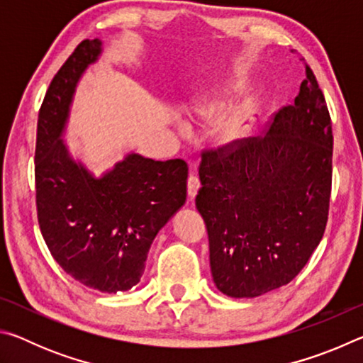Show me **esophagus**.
<instances>
[{
  "label": "esophagus",
  "mask_w": 363,
  "mask_h": 363,
  "mask_svg": "<svg viewBox=\"0 0 363 363\" xmlns=\"http://www.w3.org/2000/svg\"><path fill=\"white\" fill-rule=\"evenodd\" d=\"M199 189H200V181L199 177L190 174L189 179H187V194H189V199L192 200L196 196V194H199Z\"/></svg>",
  "instance_id": "obj_1"
}]
</instances>
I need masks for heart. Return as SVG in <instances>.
<instances>
[{"instance_id": "1", "label": "heart", "mask_w": 363, "mask_h": 363, "mask_svg": "<svg viewBox=\"0 0 363 363\" xmlns=\"http://www.w3.org/2000/svg\"><path fill=\"white\" fill-rule=\"evenodd\" d=\"M220 94L214 93L208 97H203L196 106L192 108V113L195 115H201V113H208L211 112L214 106L219 102ZM256 110L255 104H250V106L243 110V112L233 118L230 123H227L224 126V130L220 131V143L225 145H237L240 144L242 140L247 138V134L250 133V121L251 116H253Z\"/></svg>"}]
</instances>
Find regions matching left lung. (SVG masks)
I'll return each instance as SVG.
<instances>
[{"instance_id":"1","label":"left lung","mask_w":363,"mask_h":363,"mask_svg":"<svg viewBox=\"0 0 363 363\" xmlns=\"http://www.w3.org/2000/svg\"><path fill=\"white\" fill-rule=\"evenodd\" d=\"M333 134L315 75L264 138L201 153L195 199L218 290L256 298L296 277L328 220Z\"/></svg>"}]
</instances>
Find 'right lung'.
Returning <instances> with one entry per match:
<instances>
[{"mask_svg":"<svg viewBox=\"0 0 363 363\" xmlns=\"http://www.w3.org/2000/svg\"><path fill=\"white\" fill-rule=\"evenodd\" d=\"M102 52L83 40L52 78L38 113L35 150L36 211L43 238L67 274L94 290L139 284L158 230L186 203L184 160L128 155L94 177L62 140L79 78Z\"/></svg>","mask_w":363,"mask_h":363,"instance_id":"obj_1","label":"right lung"}]
</instances>
